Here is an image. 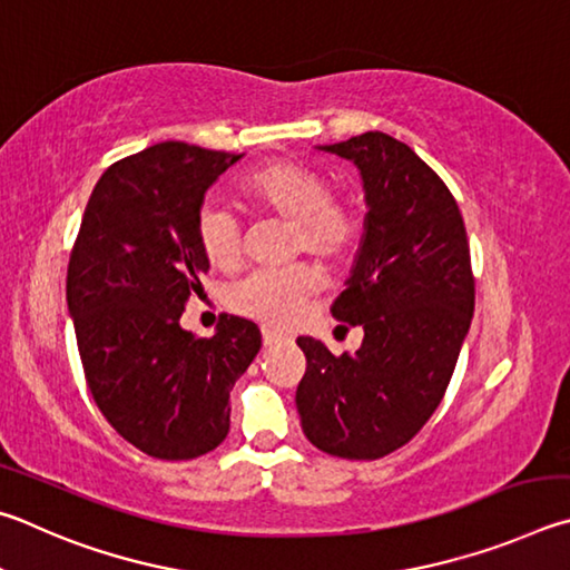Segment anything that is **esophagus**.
Wrapping results in <instances>:
<instances>
[{
	"label": "esophagus",
	"mask_w": 570,
	"mask_h": 570,
	"mask_svg": "<svg viewBox=\"0 0 570 570\" xmlns=\"http://www.w3.org/2000/svg\"><path fill=\"white\" fill-rule=\"evenodd\" d=\"M283 341H287V337H285L283 333L269 331V327H263V345H265V347H273V345L283 343Z\"/></svg>",
	"instance_id": "1"
}]
</instances>
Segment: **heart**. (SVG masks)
I'll use <instances>...</instances> for the list:
<instances>
[{
	"instance_id": "heart-1",
	"label": "heart",
	"mask_w": 570,
	"mask_h": 570,
	"mask_svg": "<svg viewBox=\"0 0 570 570\" xmlns=\"http://www.w3.org/2000/svg\"><path fill=\"white\" fill-rule=\"evenodd\" d=\"M245 195L259 209L293 223V247L327 259L343 257L361 235V217L347 199L333 197L327 179L295 163H273L245 179ZM197 243L215 267L233 269L243 259V227L227 207L207 203L197 215ZM321 291V273L297 263L255 269L227 291L235 313L267 325H291Z\"/></svg>"
}]
</instances>
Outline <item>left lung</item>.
<instances>
[{"mask_svg":"<svg viewBox=\"0 0 570 570\" xmlns=\"http://www.w3.org/2000/svg\"><path fill=\"white\" fill-rule=\"evenodd\" d=\"M353 163L365 189V233L335 321L363 325L355 355L297 337L303 433L347 461L397 451L441 405L475 307L465 225L445 183L405 142L365 132L317 145Z\"/></svg>","mask_w":570,"mask_h":570,"instance_id":"obj_1","label":"left lung"}]
</instances>
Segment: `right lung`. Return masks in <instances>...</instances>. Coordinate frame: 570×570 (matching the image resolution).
<instances>
[{
	"label": "right lung",
	"instance_id": "add662e5",
	"mask_svg": "<svg viewBox=\"0 0 570 570\" xmlns=\"http://www.w3.org/2000/svg\"><path fill=\"white\" fill-rule=\"evenodd\" d=\"M243 155L159 142L105 169L67 267V307L95 403L139 451L205 455L227 438L229 391L263 345L255 323L225 317L213 337L179 325L203 295L209 259L197 215Z\"/></svg>",
	"mask_w": 570,
	"mask_h": 570
}]
</instances>
